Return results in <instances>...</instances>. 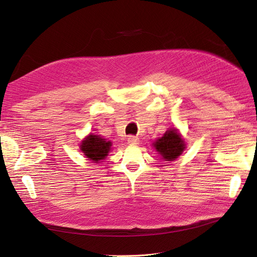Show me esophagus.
I'll return each mask as SVG.
<instances>
[{
    "instance_id": "1",
    "label": "esophagus",
    "mask_w": 257,
    "mask_h": 257,
    "mask_svg": "<svg viewBox=\"0 0 257 257\" xmlns=\"http://www.w3.org/2000/svg\"><path fill=\"white\" fill-rule=\"evenodd\" d=\"M127 143H128V145H132V146L138 145V143H139V138L136 137V136H128L127 137Z\"/></svg>"
}]
</instances>
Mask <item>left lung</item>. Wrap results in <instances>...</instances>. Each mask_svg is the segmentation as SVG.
Here are the masks:
<instances>
[{
	"mask_svg": "<svg viewBox=\"0 0 257 257\" xmlns=\"http://www.w3.org/2000/svg\"><path fill=\"white\" fill-rule=\"evenodd\" d=\"M152 146L164 161L177 159L187 147L186 141L176 127H169L163 136L154 141Z\"/></svg>",
	"mask_w": 257,
	"mask_h": 257,
	"instance_id": "8db88e82",
	"label": "left lung"
}]
</instances>
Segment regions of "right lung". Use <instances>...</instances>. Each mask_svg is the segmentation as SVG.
I'll return each mask as SVG.
<instances>
[{
	"label": "right lung",
	"instance_id": "right-lung-1",
	"mask_svg": "<svg viewBox=\"0 0 257 257\" xmlns=\"http://www.w3.org/2000/svg\"><path fill=\"white\" fill-rule=\"evenodd\" d=\"M80 150L88 160L99 162L104 160L111 151V142L100 135L88 134L80 143Z\"/></svg>",
	"mask_w": 257,
	"mask_h": 257
}]
</instances>
